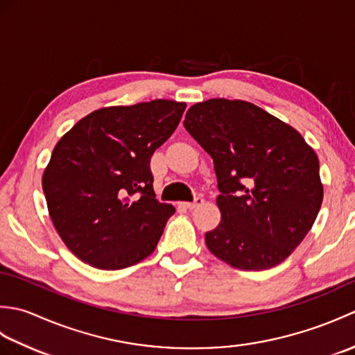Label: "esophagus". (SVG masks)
Segmentation results:
<instances>
[{
  "label": "esophagus",
  "mask_w": 355,
  "mask_h": 355,
  "mask_svg": "<svg viewBox=\"0 0 355 355\" xmlns=\"http://www.w3.org/2000/svg\"><path fill=\"white\" fill-rule=\"evenodd\" d=\"M202 202H205V198L202 197H197L195 198L193 201H191V202H182V206L183 207H186V209H197V207H200Z\"/></svg>",
  "instance_id": "obj_1"
}]
</instances>
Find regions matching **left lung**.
Segmentation results:
<instances>
[{"instance_id":"8db88e82","label":"left lung","mask_w":355,"mask_h":355,"mask_svg":"<svg viewBox=\"0 0 355 355\" xmlns=\"http://www.w3.org/2000/svg\"><path fill=\"white\" fill-rule=\"evenodd\" d=\"M183 125L212 157L221 192V223L206 233L209 250L247 271L285 261L323 200L314 150L294 128L244 101L195 103Z\"/></svg>"}]
</instances>
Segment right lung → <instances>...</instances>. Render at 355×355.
<instances>
[{
	"label": "right lung",
	"mask_w": 355,
	"mask_h": 355,
	"mask_svg": "<svg viewBox=\"0 0 355 355\" xmlns=\"http://www.w3.org/2000/svg\"><path fill=\"white\" fill-rule=\"evenodd\" d=\"M184 110L164 99L101 108L58 141L42 189L53 225L80 261L120 270L155 250L175 209L155 200L150 157Z\"/></svg>",
	"instance_id": "obj_1"
}]
</instances>
